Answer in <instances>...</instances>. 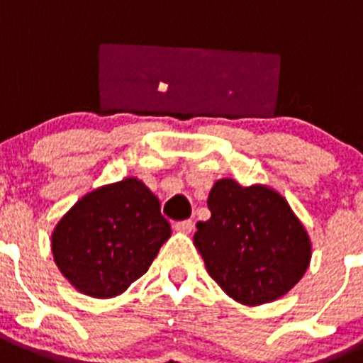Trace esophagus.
<instances>
[{
    "mask_svg": "<svg viewBox=\"0 0 363 363\" xmlns=\"http://www.w3.org/2000/svg\"><path fill=\"white\" fill-rule=\"evenodd\" d=\"M193 228H195L193 220H182V222L175 223V229H177V231H181V233H186V235H189V233L193 231Z\"/></svg>",
    "mask_w": 363,
    "mask_h": 363,
    "instance_id": "esophagus-1",
    "label": "esophagus"
}]
</instances>
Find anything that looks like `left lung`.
Masks as SVG:
<instances>
[{
    "instance_id": "1",
    "label": "left lung",
    "mask_w": 363,
    "mask_h": 363,
    "mask_svg": "<svg viewBox=\"0 0 363 363\" xmlns=\"http://www.w3.org/2000/svg\"><path fill=\"white\" fill-rule=\"evenodd\" d=\"M211 218L193 243L220 289L247 306L272 303L299 283L311 259L306 229L279 193L220 179L208 197Z\"/></svg>"
}]
</instances>
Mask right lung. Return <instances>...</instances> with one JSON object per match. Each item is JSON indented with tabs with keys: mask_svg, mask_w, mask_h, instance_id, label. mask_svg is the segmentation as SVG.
Segmentation results:
<instances>
[{
	"mask_svg": "<svg viewBox=\"0 0 363 363\" xmlns=\"http://www.w3.org/2000/svg\"><path fill=\"white\" fill-rule=\"evenodd\" d=\"M170 235L159 199L127 177L84 195L53 229L52 252L80 294L109 299L147 272Z\"/></svg>",
	"mask_w": 363,
	"mask_h": 363,
	"instance_id": "1",
	"label": "right lung"
}]
</instances>
